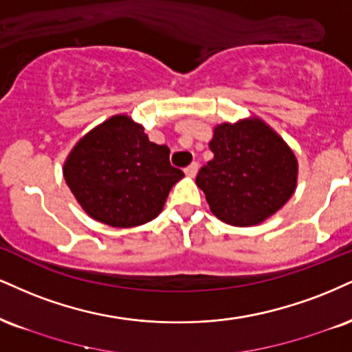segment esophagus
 <instances>
[{"instance_id":"esophagus-1","label":"esophagus","mask_w":352,"mask_h":352,"mask_svg":"<svg viewBox=\"0 0 352 352\" xmlns=\"http://www.w3.org/2000/svg\"><path fill=\"white\" fill-rule=\"evenodd\" d=\"M198 167H200V165H198V162H192L187 168H185V175L195 177V175H197V172H198Z\"/></svg>"}]
</instances>
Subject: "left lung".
Segmentation results:
<instances>
[{
  "mask_svg": "<svg viewBox=\"0 0 352 352\" xmlns=\"http://www.w3.org/2000/svg\"><path fill=\"white\" fill-rule=\"evenodd\" d=\"M213 159L197 185L211 213L232 226H256L272 217L297 188L298 160L289 144L261 118L214 126Z\"/></svg>",
  "mask_w": 352,
  "mask_h": 352,
  "instance_id": "8db88e82",
  "label": "left lung"
}]
</instances>
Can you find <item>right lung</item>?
Instances as JSON below:
<instances>
[{"instance_id":"add662e5","label":"right lung","mask_w":352,"mask_h":352,"mask_svg":"<svg viewBox=\"0 0 352 352\" xmlns=\"http://www.w3.org/2000/svg\"><path fill=\"white\" fill-rule=\"evenodd\" d=\"M170 149L149 141L142 124L114 114L88 131L63 162V179L88 217L113 228L157 218L184 172L168 162Z\"/></svg>"}]
</instances>
